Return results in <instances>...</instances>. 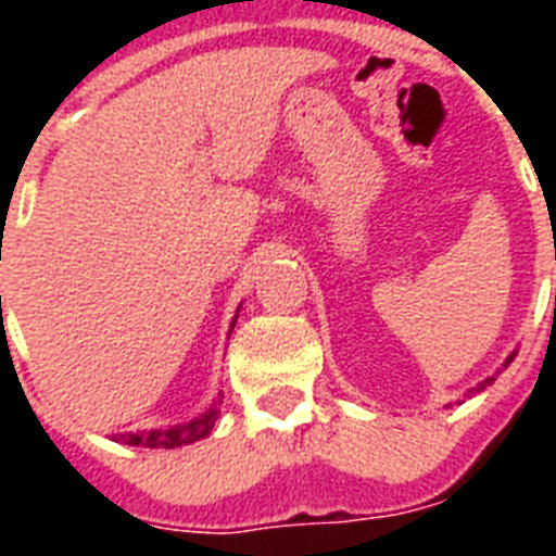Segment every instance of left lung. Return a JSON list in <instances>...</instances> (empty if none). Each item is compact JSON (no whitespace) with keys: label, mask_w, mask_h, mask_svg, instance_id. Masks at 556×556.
<instances>
[{"label":"left lung","mask_w":556,"mask_h":556,"mask_svg":"<svg viewBox=\"0 0 556 556\" xmlns=\"http://www.w3.org/2000/svg\"><path fill=\"white\" fill-rule=\"evenodd\" d=\"M510 361H514V355H510V357H508V361H505V366H508V364H510ZM491 380H493V378H488V380H484V383H491Z\"/></svg>","instance_id":"1"}]
</instances>
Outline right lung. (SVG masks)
I'll use <instances>...</instances> for the list:
<instances>
[{
  "label": "right lung",
  "instance_id": "1",
  "mask_svg": "<svg viewBox=\"0 0 556 556\" xmlns=\"http://www.w3.org/2000/svg\"><path fill=\"white\" fill-rule=\"evenodd\" d=\"M218 418V409H210L207 415H201L195 421L185 424V427H173V430H150V432H124L117 435V441L132 444V447H181V444H192V441L204 439L213 430V424Z\"/></svg>",
  "mask_w": 556,
  "mask_h": 556
}]
</instances>
